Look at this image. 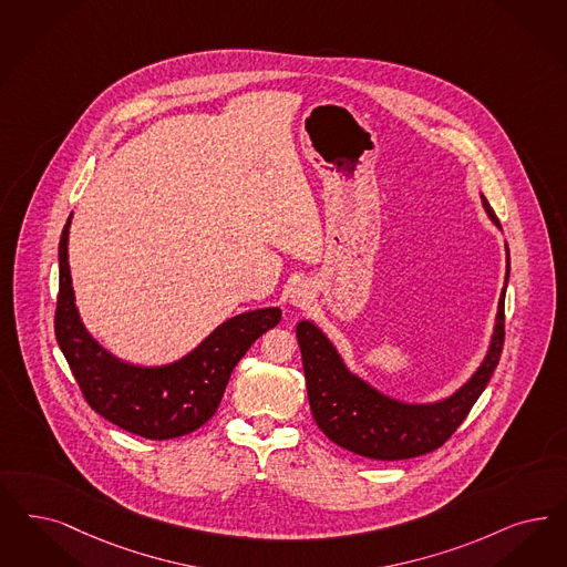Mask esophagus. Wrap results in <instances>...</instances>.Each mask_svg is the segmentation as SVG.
I'll list each match as a JSON object with an SVG mask.
<instances>
[{
	"mask_svg": "<svg viewBox=\"0 0 567 567\" xmlns=\"http://www.w3.org/2000/svg\"><path fill=\"white\" fill-rule=\"evenodd\" d=\"M289 301L293 303L295 308H306V306H310L313 301L312 287H310L308 282L295 285L293 289H291V293H289Z\"/></svg>",
	"mask_w": 567,
	"mask_h": 567,
	"instance_id": "1",
	"label": "esophagus"
}]
</instances>
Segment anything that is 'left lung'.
I'll list each match as a JSON object with an SVG mask.
<instances>
[{
	"label": "left lung",
	"instance_id": "left-lung-1",
	"mask_svg": "<svg viewBox=\"0 0 567 567\" xmlns=\"http://www.w3.org/2000/svg\"><path fill=\"white\" fill-rule=\"evenodd\" d=\"M482 205L489 219L501 228L498 217L484 195ZM508 270L507 247L505 289L498 299L488 352L477 371L458 390L435 402H402L372 388L371 383L346 367L341 353L337 352L324 332L310 320H301L297 324V341L316 425L337 446L374 461H404L440 449L465 421L471 406L486 390L492 372L498 367L505 341Z\"/></svg>",
	"mask_w": 567,
	"mask_h": 567
}]
</instances>
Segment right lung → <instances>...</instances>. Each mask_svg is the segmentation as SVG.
Masks as SVG:
<instances>
[{
  "label": "right lung",
  "instance_id": "right-lung-1",
  "mask_svg": "<svg viewBox=\"0 0 567 567\" xmlns=\"http://www.w3.org/2000/svg\"><path fill=\"white\" fill-rule=\"evenodd\" d=\"M71 217L60 236L54 331L85 402L113 425L148 440H172L198 430L217 411L238 360L257 337L280 322V308L228 318L176 362L163 367L125 362L104 350L81 322L69 268Z\"/></svg>",
  "mask_w": 567,
  "mask_h": 567
}]
</instances>
